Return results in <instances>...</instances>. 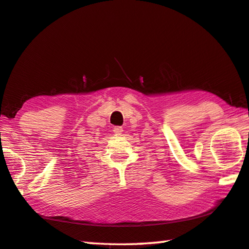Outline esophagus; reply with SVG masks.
<instances>
[{
  "label": "esophagus",
  "mask_w": 249,
  "mask_h": 249,
  "mask_svg": "<svg viewBox=\"0 0 249 249\" xmlns=\"http://www.w3.org/2000/svg\"><path fill=\"white\" fill-rule=\"evenodd\" d=\"M113 131L115 134H121V132L124 131V129H123V126H114Z\"/></svg>",
  "instance_id": "obj_1"
}]
</instances>
